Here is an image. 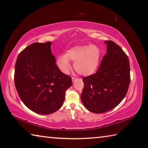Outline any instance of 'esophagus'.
Instances as JSON below:
<instances>
[{
	"label": "esophagus",
	"instance_id": "1",
	"mask_svg": "<svg viewBox=\"0 0 148 148\" xmlns=\"http://www.w3.org/2000/svg\"><path fill=\"white\" fill-rule=\"evenodd\" d=\"M76 79H77L76 77H72V82H75V81H76Z\"/></svg>",
	"mask_w": 148,
	"mask_h": 148
}]
</instances>
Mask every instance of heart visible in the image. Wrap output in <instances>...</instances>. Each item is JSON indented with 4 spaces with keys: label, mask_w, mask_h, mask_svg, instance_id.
Listing matches in <instances>:
<instances>
[{
    "label": "heart",
    "mask_w": 148,
    "mask_h": 148,
    "mask_svg": "<svg viewBox=\"0 0 148 148\" xmlns=\"http://www.w3.org/2000/svg\"><path fill=\"white\" fill-rule=\"evenodd\" d=\"M101 57V50L95 45L75 46L57 57V64L62 72L67 73L71 66L70 61H72L77 73L89 76L98 68Z\"/></svg>",
    "instance_id": "obj_1"
}]
</instances>
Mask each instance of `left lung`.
Instances as JSON below:
<instances>
[{
	"label": "left lung",
	"instance_id": "1",
	"mask_svg": "<svg viewBox=\"0 0 148 148\" xmlns=\"http://www.w3.org/2000/svg\"><path fill=\"white\" fill-rule=\"evenodd\" d=\"M106 54L98 71L84 77L81 100L86 108L102 114L116 107L126 95L131 76L128 57L113 41H104Z\"/></svg>",
	"mask_w": 148,
	"mask_h": 148
}]
</instances>
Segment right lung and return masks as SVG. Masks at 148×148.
Segmentation results:
<instances>
[{"label": "right lung", "mask_w": 148, "mask_h": 148, "mask_svg": "<svg viewBox=\"0 0 148 148\" xmlns=\"http://www.w3.org/2000/svg\"><path fill=\"white\" fill-rule=\"evenodd\" d=\"M51 42L33 43L17 57L14 82L25 106L39 114H50L63 104L71 77L60 71L51 53Z\"/></svg>", "instance_id": "obj_1"}]
</instances>
